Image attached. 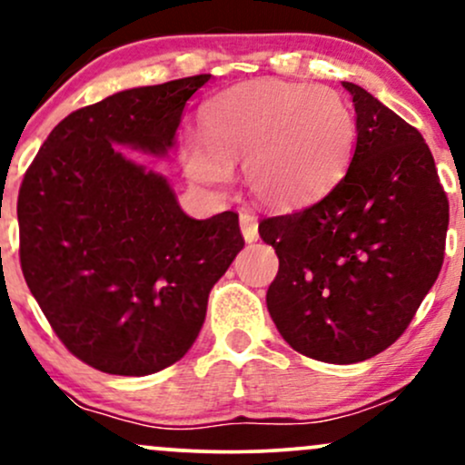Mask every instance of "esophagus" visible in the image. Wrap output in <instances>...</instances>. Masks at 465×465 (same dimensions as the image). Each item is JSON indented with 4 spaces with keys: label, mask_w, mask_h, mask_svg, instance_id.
<instances>
[{
    "label": "esophagus",
    "mask_w": 465,
    "mask_h": 465,
    "mask_svg": "<svg viewBox=\"0 0 465 465\" xmlns=\"http://www.w3.org/2000/svg\"><path fill=\"white\" fill-rule=\"evenodd\" d=\"M240 229H242L247 242H255L258 240V216H253L251 212H240Z\"/></svg>",
    "instance_id": "1"
}]
</instances>
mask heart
Returning <instances> with one entry per match:
<instances>
[{
    "mask_svg": "<svg viewBox=\"0 0 465 465\" xmlns=\"http://www.w3.org/2000/svg\"><path fill=\"white\" fill-rule=\"evenodd\" d=\"M348 100L323 84L253 80L214 95L201 111V143L185 151L194 181L223 188L232 165L260 205L295 212L330 194L356 148Z\"/></svg>",
    "mask_w": 465,
    "mask_h": 465,
    "instance_id": "1",
    "label": "heart"
}]
</instances>
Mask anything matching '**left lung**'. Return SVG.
Returning <instances> with one entry per match:
<instances>
[{"label":"left lung","instance_id":"left-lung-1","mask_svg":"<svg viewBox=\"0 0 465 465\" xmlns=\"http://www.w3.org/2000/svg\"><path fill=\"white\" fill-rule=\"evenodd\" d=\"M356 151L345 177L295 214L264 218L280 271L266 291L292 350L350 365L407 330L444 262L448 199L418 129L354 83Z\"/></svg>","mask_w":465,"mask_h":465}]
</instances>
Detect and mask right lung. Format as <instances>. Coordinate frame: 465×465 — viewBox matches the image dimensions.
I'll use <instances>...</instances> for the list:
<instances>
[{
    "label": "right lung",
    "mask_w": 465,
    "mask_h": 465,
    "mask_svg": "<svg viewBox=\"0 0 465 465\" xmlns=\"http://www.w3.org/2000/svg\"><path fill=\"white\" fill-rule=\"evenodd\" d=\"M210 74L117 92L47 135L19 190L25 284L58 339L115 376L183 359L212 286L244 247L238 214L196 221L163 174L117 146L165 157Z\"/></svg>",
    "instance_id": "obj_1"
}]
</instances>
